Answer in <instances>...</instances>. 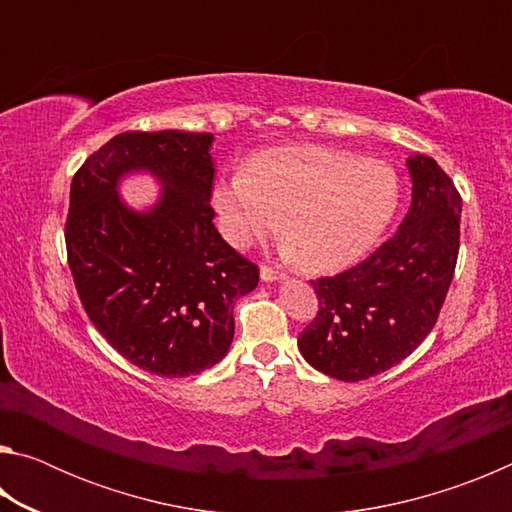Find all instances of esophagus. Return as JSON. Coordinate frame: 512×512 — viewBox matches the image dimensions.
<instances>
[{
  "mask_svg": "<svg viewBox=\"0 0 512 512\" xmlns=\"http://www.w3.org/2000/svg\"><path fill=\"white\" fill-rule=\"evenodd\" d=\"M259 275H262L264 282H277V280H284V273L275 271L273 266H262V271H259Z\"/></svg>",
  "mask_w": 512,
  "mask_h": 512,
  "instance_id": "1",
  "label": "esophagus"
}]
</instances>
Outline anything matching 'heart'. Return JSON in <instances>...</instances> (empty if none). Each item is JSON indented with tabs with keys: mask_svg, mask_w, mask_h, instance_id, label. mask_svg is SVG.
Wrapping results in <instances>:
<instances>
[{
	"mask_svg": "<svg viewBox=\"0 0 512 512\" xmlns=\"http://www.w3.org/2000/svg\"><path fill=\"white\" fill-rule=\"evenodd\" d=\"M225 239L237 248L280 228L284 250L309 271L357 262L377 244L400 205V178L384 160L318 144L259 151L212 187Z\"/></svg>",
	"mask_w": 512,
	"mask_h": 512,
	"instance_id": "b5f03b06",
	"label": "heart"
}]
</instances>
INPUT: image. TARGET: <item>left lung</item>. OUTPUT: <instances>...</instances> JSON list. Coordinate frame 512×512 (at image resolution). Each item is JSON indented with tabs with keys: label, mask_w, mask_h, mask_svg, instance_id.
<instances>
[{
	"label": "left lung",
	"mask_w": 512,
	"mask_h": 512,
	"mask_svg": "<svg viewBox=\"0 0 512 512\" xmlns=\"http://www.w3.org/2000/svg\"><path fill=\"white\" fill-rule=\"evenodd\" d=\"M413 194L400 230L361 264L311 280L318 314L298 348L311 366L361 381L409 357L438 320L461 246V194L427 155L406 160Z\"/></svg>",
	"instance_id": "obj_1"
}]
</instances>
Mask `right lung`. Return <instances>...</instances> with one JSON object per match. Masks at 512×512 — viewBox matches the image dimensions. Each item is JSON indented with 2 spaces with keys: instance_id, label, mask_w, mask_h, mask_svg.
<instances>
[{
  "instance_id": "add662e5",
  "label": "right lung",
  "mask_w": 512,
  "mask_h": 512,
  "mask_svg": "<svg viewBox=\"0 0 512 512\" xmlns=\"http://www.w3.org/2000/svg\"><path fill=\"white\" fill-rule=\"evenodd\" d=\"M212 142V133H119L69 189L65 244L81 305L103 339L151 375L189 377L219 363L235 336V302L259 282L257 264L212 223ZM133 170L163 185L146 213L116 194Z\"/></svg>"
}]
</instances>
